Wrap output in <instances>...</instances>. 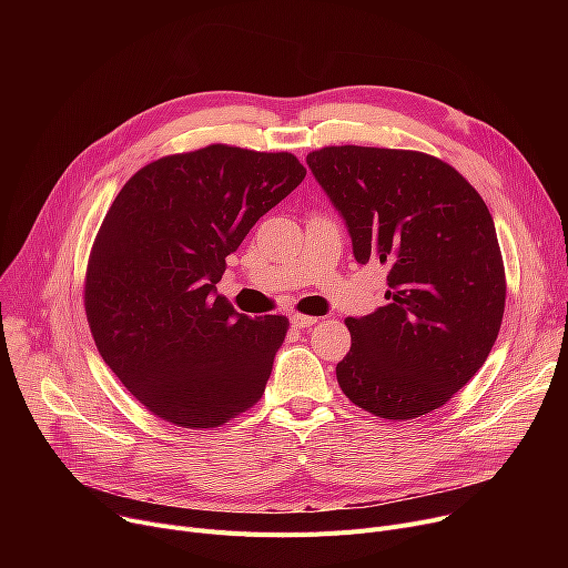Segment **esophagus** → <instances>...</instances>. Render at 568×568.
I'll list each match as a JSON object with an SVG mask.
<instances>
[{"label":"esophagus","mask_w":568,"mask_h":568,"mask_svg":"<svg viewBox=\"0 0 568 568\" xmlns=\"http://www.w3.org/2000/svg\"><path fill=\"white\" fill-rule=\"evenodd\" d=\"M317 322V317L313 315H302V313H294L290 317V324L294 326V329H306V326H313Z\"/></svg>","instance_id":"esophagus-1"}]
</instances>
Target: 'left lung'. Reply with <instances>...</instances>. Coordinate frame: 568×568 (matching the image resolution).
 I'll list each match as a JSON object with an SVG mask.
<instances>
[{
  "label": "left lung",
  "mask_w": 568,
  "mask_h": 568,
  "mask_svg": "<svg viewBox=\"0 0 568 568\" xmlns=\"http://www.w3.org/2000/svg\"><path fill=\"white\" fill-rule=\"evenodd\" d=\"M306 163L354 260L389 264V304L345 320L343 394L394 422L442 407L484 366L501 326L504 262L486 202L449 163L407 149L324 146Z\"/></svg>",
  "instance_id": "left-lung-1"
}]
</instances>
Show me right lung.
Returning a JSON list of instances; mask_svg holds the SVG:
<instances>
[{
  "mask_svg": "<svg viewBox=\"0 0 568 568\" xmlns=\"http://www.w3.org/2000/svg\"><path fill=\"white\" fill-rule=\"evenodd\" d=\"M304 176L287 152L209 144L144 165L108 209L87 264V322L110 371L161 419L216 428L262 398L287 317L236 313L216 283Z\"/></svg>",
  "mask_w": 568,
  "mask_h": 568,
  "instance_id": "add662e5",
  "label": "right lung"
}]
</instances>
